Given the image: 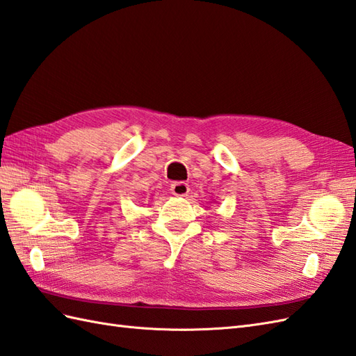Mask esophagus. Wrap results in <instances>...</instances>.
Wrapping results in <instances>:
<instances>
[{"label":"esophagus","mask_w":356,"mask_h":356,"mask_svg":"<svg viewBox=\"0 0 356 356\" xmlns=\"http://www.w3.org/2000/svg\"><path fill=\"white\" fill-rule=\"evenodd\" d=\"M170 189L171 194L176 197H186L189 194V185L185 184V181H175Z\"/></svg>","instance_id":"esophagus-1"}]
</instances>
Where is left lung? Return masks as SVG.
Returning <instances> with one entry per match:
<instances>
[{
  "mask_svg": "<svg viewBox=\"0 0 356 356\" xmlns=\"http://www.w3.org/2000/svg\"><path fill=\"white\" fill-rule=\"evenodd\" d=\"M211 203H216V202H215V200H212V202H211Z\"/></svg>",
  "mask_w": 356,
  "mask_h": 356,
  "instance_id": "left-lung-1",
  "label": "left lung"
}]
</instances>
